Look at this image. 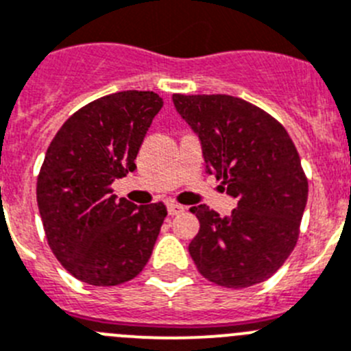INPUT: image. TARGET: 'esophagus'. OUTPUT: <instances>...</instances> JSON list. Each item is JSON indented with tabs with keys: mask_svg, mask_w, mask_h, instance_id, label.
Here are the masks:
<instances>
[{
	"mask_svg": "<svg viewBox=\"0 0 351 351\" xmlns=\"http://www.w3.org/2000/svg\"><path fill=\"white\" fill-rule=\"evenodd\" d=\"M183 211H185V208H183L182 204H176V202H169L168 204V213L171 216L180 215V213H183Z\"/></svg>",
	"mask_w": 351,
	"mask_h": 351,
	"instance_id": "esophagus-1",
	"label": "esophagus"
}]
</instances>
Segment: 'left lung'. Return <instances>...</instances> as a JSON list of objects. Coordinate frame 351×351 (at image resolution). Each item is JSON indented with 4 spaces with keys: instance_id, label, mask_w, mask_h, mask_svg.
Listing matches in <instances>:
<instances>
[{
    "instance_id": "1",
    "label": "left lung",
    "mask_w": 351,
    "mask_h": 351,
    "mask_svg": "<svg viewBox=\"0 0 351 351\" xmlns=\"http://www.w3.org/2000/svg\"><path fill=\"white\" fill-rule=\"evenodd\" d=\"M175 109L202 147L206 173L237 206L230 216L194 206L195 267L218 286L242 289L270 279L293 253L308 182L298 150L270 114L230 95H173Z\"/></svg>"
}]
</instances>
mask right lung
Listing matches in <instances>:
<instances>
[{"label":"right lung","instance_id":"obj_1","mask_svg":"<svg viewBox=\"0 0 351 351\" xmlns=\"http://www.w3.org/2000/svg\"><path fill=\"white\" fill-rule=\"evenodd\" d=\"M154 91L107 95L72 114L43 160L36 197L51 251L81 282L117 286L135 279L165 221L162 202L136 206L112 194L162 107Z\"/></svg>","mask_w":351,"mask_h":351}]
</instances>
